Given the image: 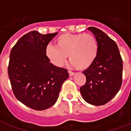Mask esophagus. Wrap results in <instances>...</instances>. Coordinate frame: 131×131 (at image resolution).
Returning a JSON list of instances; mask_svg holds the SVG:
<instances>
[{
  "instance_id": "obj_1",
  "label": "esophagus",
  "mask_w": 131,
  "mask_h": 131,
  "mask_svg": "<svg viewBox=\"0 0 131 131\" xmlns=\"http://www.w3.org/2000/svg\"><path fill=\"white\" fill-rule=\"evenodd\" d=\"M69 76H70V77H72V76H73L74 74V72H72L71 71H69Z\"/></svg>"
}]
</instances>
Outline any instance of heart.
Listing matches in <instances>:
<instances>
[{
	"instance_id": "obj_1",
	"label": "heart",
	"mask_w": 131,
	"mask_h": 131,
	"mask_svg": "<svg viewBox=\"0 0 131 131\" xmlns=\"http://www.w3.org/2000/svg\"><path fill=\"white\" fill-rule=\"evenodd\" d=\"M99 53V45L92 35L66 33L56 38L54 47L46 48V57L55 65L62 66L67 59L74 67L84 71L95 62Z\"/></svg>"
}]
</instances>
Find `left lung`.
Here are the masks:
<instances>
[{
    "mask_svg": "<svg viewBox=\"0 0 131 131\" xmlns=\"http://www.w3.org/2000/svg\"><path fill=\"white\" fill-rule=\"evenodd\" d=\"M99 45L95 62L83 71L86 83L80 88L82 98L91 105H103L117 94L121 87L123 60L116 42L101 30L89 27Z\"/></svg>",
    "mask_w": 131,
    "mask_h": 131,
    "instance_id": "1",
    "label": "left lung"
}]
</instances>
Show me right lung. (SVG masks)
I'll return each mask as SVG.
<instances>
[{
  "label": "right lung",
  "instance_id": "obj_1",
  "mask_svg": "<svg viewBox=\"0 0 131 131\" xmlns=\"http://www.w3.org/2000/svg\"><path fill=\"white\" fill-rule=\"evenodd\" d=\"M57 34L29 32L10 54L8 73L13 93L20 102L37 111L55 104L62 83L69 78L67 69L50 63L45 54L47 45Z\"/></svg>",
  "mask_w": 131,
  "mask_h": 131
}]
</instances>
